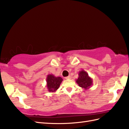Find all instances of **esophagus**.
Instances as JSON below:
<instances>
[{
    "label": "esophagus",
    "instance_id": "esophagus-1",
    "mask_svg": "<svg viewBox=\"0 0 129 129\" xmlns=\"http://www.w3.org/2000/svg\"><path fill=\"white\" fill-rule=\"evenodd\" d=\"M65 79H66V80H69V79H71V76H67V77H66Z\"/></svg>",
    "mask_w": 129,
    "mask_h": 129
}]
</instances>
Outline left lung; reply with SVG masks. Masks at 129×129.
I'll use <instances>...</instances> for the list:
<instances>
[{
  "label": "left lung",
  "instance_id": "obj_1",
  "mask_svg": "<svg viewBox=\"0 0 129 129\" xmlns=\"http://www.w3.org/2000/svg\"><path fill=\"white\" fill-rule=\"evenodd\" d=\"M76 83L79 86L87 90L92 85V79L88 75L87 72L82 69L79 73V77L76 80Z\"/></svg>",
  "mask_w": 129,
  "mask_h": 129
}]
</instances>
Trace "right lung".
<instances>
[{"mask_svg": "<svg viewBox=\"0 0 129 129\" xmlns=\"http://www.w3.org/2000/svg\"><path fill=\"white\" fill-rule=\"evenodd\" d=\"M63 79L61 77H56L53 74H48L46 77V87L50 92H54L60 87Z\"/></svg>", "mask_w": 129, "mask_h": 129, "instance_id": "obj_1", "label": "right lung"}]
</instances>
